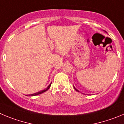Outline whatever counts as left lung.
<instances>
[{"label": "left lung", "instance_id": "1", "mask_svg": "<svg viewBox=\"0 0 124 124\" xmlns=\"http://www.w3.org/2000/svg\"><path fill=\"white\" fill-rule=\"evenodd\" d=\"M74 88H75V90H76V91H78V92H79V91H78V90H77V89H76V88H75V87H74Z\"/></svg>", "mask_w": 124, "mask_h": 124}]
</instances>
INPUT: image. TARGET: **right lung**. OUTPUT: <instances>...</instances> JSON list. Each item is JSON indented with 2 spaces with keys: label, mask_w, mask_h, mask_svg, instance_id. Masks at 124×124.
<instances>
[{
  "label": "right lung",
  "mask_w": 124,
  "mask_h": 124,
  "mask_svg": "<svg viewBox=\"0 0 124 124\" xmlns=\"http://www.w3.org/2000/svg\"><path fill=\"white\" fill-rule=\"evenodd\" d=\"M51 85V84H49V85H48V87H47V88H46V89H45L43 90V91H40V92H37V93H33V94H31V95H30V96H34V95H37L41 94V93H43V92H46V91H48V90L49 89V87H50Z\"/></svg>",
  "instance_id": "right-lung-1"
}]
</instances>
